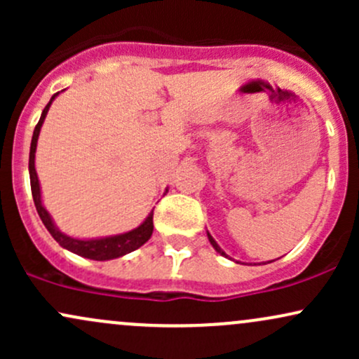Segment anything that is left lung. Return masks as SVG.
Listing matches in <instances>:
<instances>
[{
    "instance_id": "left-lung-1",
    "label": "left lung",
    "mask_w": 359,
    "mask_h": 359,
    "mask_svg": "<svg viewBox=\"0 0 359 359\" xmlns=\"http://www.w3.org/2000/svg\"><path fill=\"white\" fill-rule=\"evenodd\" d=\"M208 238H209V241H211L212 248H214V250H216V251H217V253H221V255H222V257H226V258H228V255H226V253H224V251H222V250L219 248V245H217V243H216V241H214V238H212V236H211V234H209V233H208Z\"/></svg>"
}]
</instances>
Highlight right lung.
I'll list each match as a JSON object with an SVG mask.
<instances>
[{
  "mask_svg": "<svg viewBox=\"0 0 359 359\" xmlns=\"http://www.w3.org/2000/svg\"><path fill=\"white\" fill-rule=\"evenodd\" d=\"M59 94V93H57ZM57 94H53L52 100L48 101V104L45 106L42 111V116H40V121L36 123L34 130V137H32V145H30V158H28V170H30V185H32V196H34V203L36 208V212H39L40 219L45 224V228L48 229V233L52 234L53 240H55L62 248L72 251V253L79 255V257L89 258V259H97V262H104V259H113L119 258L123 255L131 253L142 245L150 240L151 233H154V211L148 214V217L138 228L131 229V231L116 234V236H108V238H100V240H76V238L67 236V234L60 233L57 229V226L53 224L50 214L47 212V209L43 208L42 204V196H40V184L39 177H36L35 170V150H36V140H39L40 128H42V123L45 116H47V111L50 108L52 101L55 100Z\"/></svg>",
  "mask_w": 359,
  "mask_h": 359,
  "instance_id": "right-lung-1",
  "label": "right lung"
}]
</instances>
